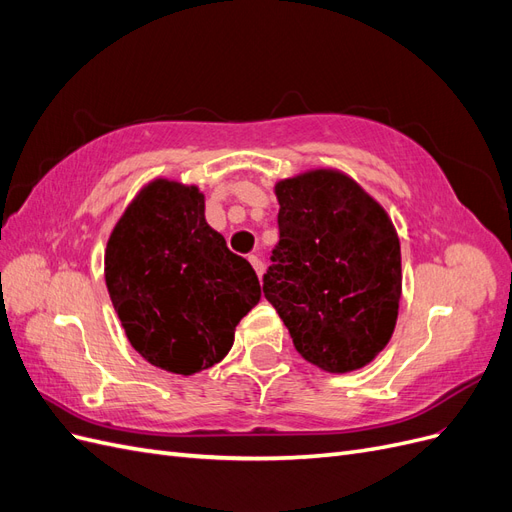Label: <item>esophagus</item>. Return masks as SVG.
I'll list each match as a JSON object with an SVG mask.
<instances>
[{
    "instance_id": "1",
    "label": "esophagus",
    "mask_w": 512,
    "mask_h": 512,
    "mask_svg": "<svg viewBox=\"0 0 512 512\" xmlns=\"http://www.w3.org/2000/svg\"><path fill=\"white\" fill-rule=\"evenodd\" d=\"M250 262H252V267L256 269L258 277H262V273H265V265H262V258L258 254H250Z\"/></svg>"
}]
</instances>
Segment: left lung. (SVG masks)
<instances>
[{"instance_id":"obj_1","label":"left lung","mask_w":512,"mask_h":512,"mask_svg":"<svg viewBox=\"0 0 512 512\" xmlns=\"http://www.w3.org/2000/svg\"><path fill=\"white\" fill-rule=\"evenodd\" d=\"M280 243L267 301L305 361L346 374L389 344L401 299V250L389 215L352 177L307 170L275 183Z\"/></svg>"}]
</instances>
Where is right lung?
I'll list each match as a JSON object with an SVG mask.
<instances>
[{
    "label": "right lung",
    "instance_id": "1",
    "mask_svg": "<svg viewBox=\"0 0 512 512\" xmlns=\"http://www.w3.org/2000/svg\"><path fill=\"white\" fill-rule=\"evenodd\" d=\"M104 277L132 348L145 361L192 376L220 363L260 282L205 220L196 185L153 179L115 224Z\"/></svg>",
    "mask_w": 512,
    "mask_h": 512
}]
</instances>
